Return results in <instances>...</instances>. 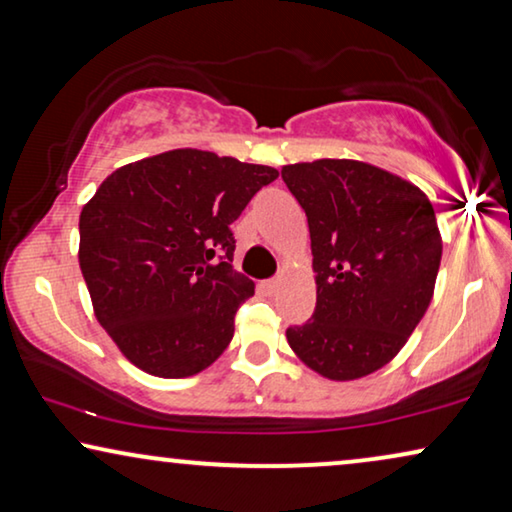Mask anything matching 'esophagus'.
<instances>
[{
    "mask_svg": "<svg viewBox=\"0 0 512 512\" xmlns=\"http://www.w3.org/2000/svg\"><path fill=\"white\" fill-rule=\"evenodd\" d=\"M280 283H283V278H280V276L269 278V280H266V283H264V290H266V292H276L278 287H280Z\"/></svg>",
    "mask_w": 512,
    "mask_h": 512,
    "instance_id": "obj_1",
    "label": "esophagus"
}]
</instances>
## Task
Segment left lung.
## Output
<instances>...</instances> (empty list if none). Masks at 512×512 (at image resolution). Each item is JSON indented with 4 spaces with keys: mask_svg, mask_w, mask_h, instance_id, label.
<instances>
[{
    "mask_svg": "<svg viewBox=\"0 0 512 512\" xmlns=\"http://www.w3.org/2000/svg\"><path fill=\"white\" fill-rule=\"evenodd\" d=\"M280 176L306 211L318 283L311 320L287 327V343L320 376H369L427 313L443 253L434 206L355 160L287 164Z\"/></svg>",
    "mask_w": 512,
    "mask_h": 512,
    "instance_id": "obj_1",
    "label": "left lung"
}]
</instances>
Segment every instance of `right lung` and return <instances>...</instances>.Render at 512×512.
Instances as JSON below:
<instances>
[{
  "label": "right lung",
  "instance_id": "add662e5",
  "mask_svg": "<svg viewBox=\"0 0 512 512\" xmlns=\"http://www.w3.org/2000/svg\"><path fill=\"white\" fill-rule=\"evenodd\" d=\"M278 171L181 148L127 164L81 213L78 262L97 320L129 362L187 378L222 355L253 280L232 222Z\"/></svg>",
  "mask_w": 512,
  "mask_h": 512
}]
</instances>
